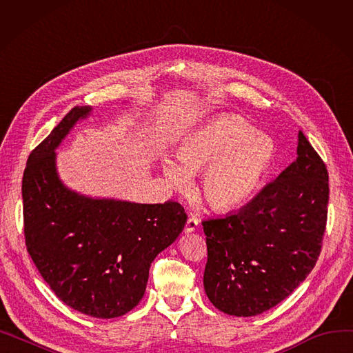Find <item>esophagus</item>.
<instances>
[{"label": "esophagus", "instance_id": "obj_1", "mask_svg": "<svg viewBox=\"0 0 353 353\" xmlns=\"http://www.w3.org/2000/svg\"><path fill=\"white\" fill-rule=\"evenodd\" d=\"M199 229V219L192 216L188 219V223H186V228H184V232L186 233H192V232H196Z\"/></svg>", "mask_w": 353, "mask_h": 353}]
</instances>
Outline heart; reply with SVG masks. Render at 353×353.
Returning <instances> with one entry per match:
<instances>
[{
	"mask_svg": "<svg viewBox=\"0 0 353 353\" xmlns=\"http://www.w3.org/2000/svg\"><path fill=\"white\" fill-rule=\"evenodd\" d=\"M174 161L163 157L161 170L174 190L188 192L192 174L201 176V194L216 210L243 206L256 193L274 157V144L236 116L200 124L184 137Z\"/></svg>",
	"mask_w": 353,
	"mask_h": 353,
	"instance_id": "b5f03b06",
	"label": "heart"
}]
</instances>
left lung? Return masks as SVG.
<instances>
[{"label":"left lung","mask_w":353,"mask_h":353,"mask_svg":"<svg viewBox=\"0 0 353 353\" xmlns=\"http://www.w3.org/2000/svg\"><path fill=\"white\" fill-rule=\"evenodd\" d=\"M329 176L302 132L298 157L245 208L203 220L210 302L233 316H256L298 288L316 265L326 229Z\"/></svg>","instance_id":"1"}]
</instances>
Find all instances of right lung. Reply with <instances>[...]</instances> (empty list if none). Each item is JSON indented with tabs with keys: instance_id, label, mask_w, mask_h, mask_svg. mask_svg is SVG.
I'll use <instances>...</instances> for the list:
<instances>
[{
	"instance_id": "obj_1",
	"label": "right lung",
	"mask_w": 353,
	"mask_h": 353,
	"mask_svg": "<svg viewBox=\"0 0 353 353\" xmlns=\"http://www.w3.org/2000/svg\"><path fill=\"white\" fill-rule=\"evenodd\" d=\"M91 111L74 107L31 152L23 176L24 233L34 265L60 301L111 319L139 305L152 262L179 237L188 216L177 201L143 205L65 186L55 150Z\"/></svg>"
}]
</instances>
